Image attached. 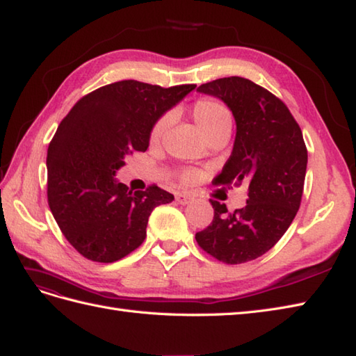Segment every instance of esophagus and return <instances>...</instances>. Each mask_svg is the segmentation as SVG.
<instances>
[{"label":"esophagus","instance_id":"34e87169","mask_svg":"<svg viewBox=\"0 0 356 356\" xmlns=\"http://www.w3.org/2000/svg\"><path fill=\"white\" fill-rule=\"evenodd\" d=\"M176 200L179 202L180 205H186V204H190V202L193 200V196H191V194H188V193H177L176 194Z\"/></svg>","mask_w":356,"mask_h":356}]
</instances>
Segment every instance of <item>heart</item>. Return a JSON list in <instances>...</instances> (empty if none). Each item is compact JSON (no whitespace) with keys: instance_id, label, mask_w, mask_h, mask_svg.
<instances>
[{"instance_id":"b5f03b06","label":"heart","mask_w":356,"mask_h":356,"mask_svg":"<svg viewBox=\"0 0 356 356\" xmlns=\"http://www.w3.org/2000/svg\"><path fill=\"white\" fill-rule=\"evenodd\" d=\"M191 117L194 123L197 124L200 134L204 138L211 137L218 132H229L232 131V114L224 106V104L216 102L213 99H200L193 104L191 108ZM170 118L168 115L160 117L159 120L152 124L149 132V140L152 143L159 142L162 138L165 129L168 128ZM180 180L185 184H191L197 179V171L194 170H184L180 172Z\"/></svg>"}]
</instances>
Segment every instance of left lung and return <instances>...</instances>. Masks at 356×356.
I'll list each match as a JSON object with an SVG mask.
<instances>
[{
  "mask_svg": "<svg viewBox=\"0 0 356 356\" xmlns=\"http://www.w3.org/2000/svg\"><path fill=\"white\" fill-rule=\"evenodd\" d=\"M197 90L220 99L236 120L232 156L214 182L245 184L248 199L233 213L210 200L213 222L196 241L225 264L253 261L282 238L301 205L307 170L302 132L285 103L252 80L225 76Z\"/></svg>",
  "mask_w": 356,
  "mask_h": 356,
  "instance_id": "1",
  "label": "left lung"
}]
</instances>
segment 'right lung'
<instances>
[{
  "instance_id": "1",
  "label": "right lung",
  "mask_w": 356,
  "mask_h": 356,
  "mask_svg": "<svg viewBox=\"0 0 356 356\" xmlns=\"http://www.w3.org/2000/svg\"><path fill=\"white\" fill-rule=\"evenodd\" d=\"M194 88L115 81L80 99L58 124L47 149V202L86 259L109 264L134 252L152 210L174 200L157 185L132 191L115 172L124 157L148 149L152 124Z\"/></svg>"
}]
</instances>
